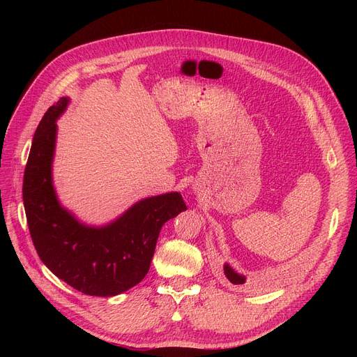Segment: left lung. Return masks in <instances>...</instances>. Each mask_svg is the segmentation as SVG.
Masks as SVG:
<instances>
[{
	"instance_id": "1",
	"label": "left lung",
	"mask_w": 357,
	"mask_h": 357,
	"mask_svg": "<svg viewBox=\"0 0 357 357\" xmlns=\"http://www.w3.org/2000/svg\"><path fill=\"white\" fill-rule=\"evenodd\" d=\"M222 269H224V275H226V278L233 285H245L246 284V276L236 272L229 264H224Z\"/></svg>"
}]
</instances>
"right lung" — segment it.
<instances>
[{
	"label": "right lung",
	"instance_id": "obj_1",
	"mask_svg": "<svg viewBox=\"0 0 357 357\" xmlns=\"http://www.w3.org/2000/svg\"><path fill=\"white\" fill-rule=\"evenodd\" d=\"M62 97L37 126L23 179L27 224L37 255L72 288L93 296H114L146 276L163 224L186 210L179 192L147 197L104 226H88L63 208L52 176L58 120L68 108Z\"/></svg>",
	"mask_w": 357,
	"mask_h": 357
}]
</instances>
